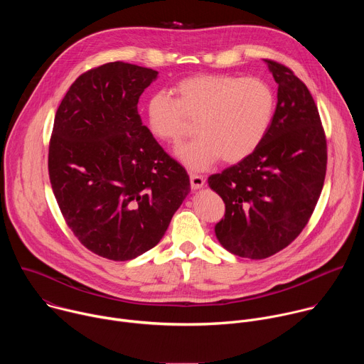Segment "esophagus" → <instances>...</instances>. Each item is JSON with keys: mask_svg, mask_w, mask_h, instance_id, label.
<instances>
[{"mask_svg": "<svg viewBox=\"0 0 364 364\" xmlns=\"http://www.w3.org/2000/svg\"><path fill=\"white\" fill-rule=\"evenodd\" d=\"M204 177L203 176H197V174H190V186L193 190H198L204 186Z\"/></svg>", "mask_w": 364, "mask_h": 364, "instance_id": "1", "label": "esophagus"}]
</instances>
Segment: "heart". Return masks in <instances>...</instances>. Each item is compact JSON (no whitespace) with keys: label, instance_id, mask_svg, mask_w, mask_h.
I'll use <instances>...</instances> for the list:
<instances>
[{"label":"heart","instance_id":"obj_1","mask_svg":"<svg viewBox=\"0 0 364 364\" xmlns=\"http://www.w3.org/2000/svg\"><path fill=\"white\" fill-rule=\"evenodd\" d=\"M171 97L155 92L145 102L149 132L178 142L196 121L198 136L176 149L191 170H205L219 159L239 163L261 145L275 112L272 87L259 77L200 73L177 82Z\"/></svg>","mask_w":364,"mask_h":364}]
</instances>
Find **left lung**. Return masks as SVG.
<instances>
[{
	"mask_svg": "<svg viewBox=\"0 0 364 364\" xmlns=\"http://www.w3.org/2000/svg\"><path fill=\"white\" fill-rule=\"evenodd\" d=\"M265 63L278 83L271 127L247 159L209 177L226 205L216 237L230 253L249 259L275 255L302 232L327 170V141L313 96L291 69Z\"/></svg>",
	"mask_w": 364,
	"mask_h": 364,
	"instance_id": "1",
	"label": "left lung"
}]
</instances>
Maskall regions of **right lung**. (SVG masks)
Segmentation results:
<instances>
[{"mask_svg": "<svg viewBox=\"0 0 364 364\" xmlns=\"http://www.w3.org/2000/svg\"><path fill=\"white\" fill-rule=\"evenodd\" d=\"M159 72L124 62L87 70L55 117L48 176L75 236L111 261L152 249L190 193L187 171L155 141L138 100Z\"/></svg>", "mask_w": 364, "mask_h": 364, "instance_id": "right-lung-1", "label": "right lung"}]
</instances>
